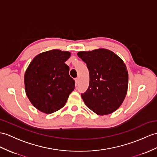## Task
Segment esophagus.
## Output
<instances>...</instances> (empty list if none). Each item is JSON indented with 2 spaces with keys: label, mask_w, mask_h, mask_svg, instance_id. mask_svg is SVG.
<instances>
[{
  "label": "esophagus",
  "mask_w": 157,
  "mask_h": 157,
  "mask_svg": "<svg viewBox=\"0 0 157 157\" xmlns=\"http://www.w3.org/2000/svg\"><path fill=\"white\" fill-rule=\"evenodd\" d=\"M78 82H79V78H75V82H76V84H78Z\"/></svg>",
  "instance_id": "esophagus-1"
}]
</instances>
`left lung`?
<instances>
[{
    "instance_id": "1",
    "label": "left lung",
    "mask_w": 157,
    "mask_h": 157,
    "mask_svg": "<svg viewBox=\"0 0 157 157\" xmlns=\"http://www.w3.org/2000/svg\"><path fill=\"white\" fill-rule=\"evenodd\" d=\"M89 71V86L82 98L88 108L99 115L112 113L123 103L127 93L128 75L119 56L107 49L77 53Z\"/></svg>"
}]
</instances>
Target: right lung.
I'll list each match as a JSON object with an SVG mask.
<instances>
[{"mask_svg": "<svg viewBox=\"0 0 157 157\" xmlns=\"http://www.w3.org/2000/svg\"><path fill=\"white\" fill-rule=\"evenodd\" d=\"M71 53L54 49L36 56L25 74V92L40 111L51 114L65 105L75 89V81L64 63Z\"/></svg>", "mask_w": 157, "mask_h": 157, "instance_id": "add662e5", "label": "right lung"}]
</instances>
